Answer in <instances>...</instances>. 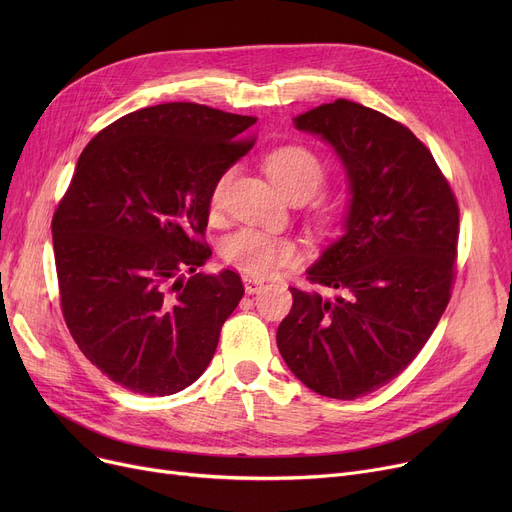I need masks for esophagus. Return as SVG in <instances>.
Wrapping results in <instances>:
<instances>
[{
    "label": "esophagus",
    "instance_id": "esophagus-1",
    "mask_svg": "<svg viewBox=\"0 0 512 512\" xmlns=\"http://www.w3.org/2000/svg\"><path fill=\"white\" fill-rule=\"evenodd\" d=\"M242 282H245V290L249 294H255V292H259L263 288V280L253 278V276H245V278H242Z\"/></svg>",
    "mask_w": 512,
    "mask_h": 512
}]
</instances>
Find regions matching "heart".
<instances>
[{"instance_id":"1","label":"heart","mask_w":512,"mask_h":512,"mask_svg":"<svg viewBox=\"0 0 512 512\" xmlns=\"http://www.w3.org/2000/svg\"><path fill=\"white\" fill-rule=\"evenodd\" d=\"M265 168L288 197H311L326 180L324 161L303 145H286L276 149L267 155ZM230 176L232 172H224L213 182L209 193L211 211H218L222 207ZM222 257L238 272L261 278L294 261L297 245L286 236L242 228L224 238Z\"/></svg>"}]
</instances>
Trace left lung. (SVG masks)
<instances>
[{"label": "left lung", "instance_id": "8db88e82", "mask_svg": "<svg viewBox=\"0 0 512 512\" xmlns=\"http://www.w3.org/2000/svg\"><path fill=\"white\" fill-rule=\"evenodd\" d=\"M348 178L344 234L307 270L326 288L292 292L276 340L313 392L355 400L419 355L450 301L459 205L429 149L400 122L336 99L294 118Z\"/></svg>", "mask_w": 512, "mask_h": 512}]
</instances>
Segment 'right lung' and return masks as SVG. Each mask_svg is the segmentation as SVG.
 <instances>
[{
  "mask_svg": "<svg viewBox=\"0 0 512 512\" xmlns=\"http://www.w3.org/2000/svg\"><path fill=\"white\" fill-rule=\"evenodd\" d=\"M257 122L161 103L103 128L76 161L51 234L66 326L126 390L170 396L201 378L245 286L201 274L209 193Z\"/></svg>",
  "mask_w": 512,
  "mask_h": 512,
  "instance_id": "right-lung-1",
  "label": "right lung"
}]
</instances>
